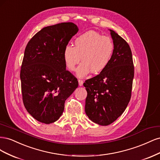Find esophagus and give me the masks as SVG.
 Masks as SVG:
<instances>
[{"label": "esophagus", "instance_id": "34e87169", "mask_svg": "<svg viewBox=\"0 0 160 160\" xmlns=\"http://www.w3.org/2000/svg\"><path fill=\"white\" fill-rule=\"evenodd\" d=\"M78 82H79V86H83V80H78Z\"/></svg>", "mask_w": 160, "mask_h": 160}]
</instances>
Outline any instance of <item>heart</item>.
I'll return each instance as SVG.
<instances>
[{
  "instance_id": "1",
  "label": "heart",
  "mask_w": 160,
  "mask_h": 160,
  "mask_svg": "<svg viewBox=\"0 0 160 160\" xmlns=\"http://www.w3.org/2000/svg\"><path fill=\"white\" fill-rule=\"evenodd\" d=\"M113 50V42L109 37L89 31L76 38L75 47L66 45L62 57L67 68L71 71L75 69L82 59L77 75L83 78L91 72L98 73L103 71L109 64Z\"/></svg>"
}]
</instances>
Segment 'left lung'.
Here are the masks:
<instances>
[{"label":"left lung","mask_w":160,"mask_h":160,"mask_svg":"<svg viewBox=\"0 0 160 160\" xmlns=\"http://www.w3.org/2000/svg\"><path fill=\"white\" fill-rule=\"evenodd\" d=\"M110 34L114 50L106 68L83 85L88 92L85 111L100 125L114 122L124 112L132 95L134 77L132 53L128 43L114 31Z\"/></svg>","instance_id":"8db88e82"}]
</instances>
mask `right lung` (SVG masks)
Wrapping results in <instances>:
<instances>
[{
    "mask_svg": "<svg viewBox=\"0 0 160 160\" xmlns=\"http://www.w3.org/2000/svg\"><path fill=\"white\" fill-rule=\"evenodd\" d=\"M79 28L72 22L44 27L25 48L21 69L24 105L38 122H56L78 81L66 70L62 52Z\"/></svg>",
    "mask_w": 160,
    "mask_h": 160,
    "instance_id": "right-lung-1",
    "label": "right lung"
}]
</instances>
